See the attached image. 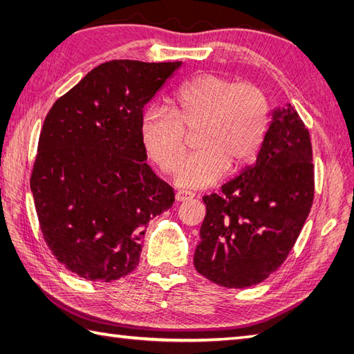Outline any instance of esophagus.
Here are the masks:
<instances>
[{"label": "esophagus", "instance_id": "34e87169", "mask_svg": "<svg viewBox=\"0 0 354 354\" xmlns=\"http://www.w3.org/2000/svg\"><path fill=\"white\" fill-rule=\"evenodd\" d=\"M193 198H194V193L187 192V190H178L175 194V199L178 202H185V201H190Z\"/></svg>", "mask_w": 354, "mask_h": 354}]
</instances>
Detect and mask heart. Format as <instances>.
<instances>
[{
	"instance_id": "heart-1",
	"label": "heart",
	"mask_w": 354,
	"mask_h": 354,
	"mask_svg": "<svg viewBox=\"0 0 354 354\" xmlns=\"http://www.w3.org/2000/svg\"><path fill=\"white\" fill-rule=\"evenodd\" d=\"M268 120V97L257 85L201 74L176 89L171 109L153 104L142 112L140 138L156 167L171 173L185 149V132L194 130L198 149L178 166L175 181L204 189L227 169L237 171L254 160Z\"/></svg>"
}]
</instances>
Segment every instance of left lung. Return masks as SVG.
Listing matches in <instances>:
<instances>
[{
	"label": "left lung",
	"instance_id": "left-lung-1",
	"mask_svg": "<svg viewBox=\"0 0 354 354\" xmlns=\"http://www.w3.org/2000/svg\"><path fill=\"white\" fill-rule=\"evenodd\" d=\"M310 135L292 104L275 109L257 160L207 207L194 268L223 288H250L288 259L313 204Z\"/></svg>",
	"mask_w": 354,
	"mask_h": 354
}]
</instances>
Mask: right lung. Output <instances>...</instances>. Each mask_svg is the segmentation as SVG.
<instances>
[{"label": "right lung", "mask_w": 354, "mask_h": 354, "mask_svg": "<svg viewBox=\"0 0 354 354\" xmlns=\"http://www.w3.org/2000/svg\"><path fill=\"white\" fill-rule=\"evenodd\" d=\"M181 62L109 61L53 104L37 142L30 189L45 243L91 281L137 268L145 228L175 202L146 164L145 104Z\"/></svg>", "instance_id": "1"}]
</instances>
